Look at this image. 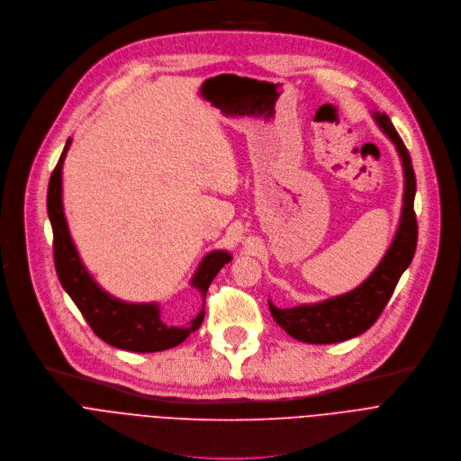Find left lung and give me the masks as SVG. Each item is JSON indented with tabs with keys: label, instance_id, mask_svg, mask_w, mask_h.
<instances>
[{
	"label": "left lung",
	"instance_id": "left-lung-1",
	"mask_svg": "<svg viewBox=\"0 0 461 461\" xmlns=\"http://www.w3.org/2000/svg\"><path fill=\"white\" fill-rule=\"evenodd\" d=\"M375 120L387 138L396 145L403 165V207L398 230L394 240L382 258L380 265L359 287L341 296H334L311 305H298L293 309H280L268 302L270 314L289 336L305 343H338L363 334L371 329L375 321L384 312L387 302L391 300L398 280L405 268L411 265L416 241H418V223L414 214V194H416V176L411 161V154L391 123L389 116L384 113H375Z\"/></svg>",
	"mask_w": 461,
	"mask_h": 461
}]
</instances>
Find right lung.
I'll use <instances>...</instances> for the list:
<instances>
[{
    "label": "right lung",
    "mask_w": 461,
    "mask_h": 461,
    "mask_svg": "<svg viewBox=\"0 0 461 461\" xmlns=\"http://www.w3.org/2000/svg\"><path fill=\"white\" fill-rule=\"evenodd\" d=\"M70 141L72 140L68 138L58 165L52 170L47 193V212L54 234V265L63 289L72 298L95 334L116 348L132 352H158L179 345L189 338L191 332L200 329L205 318V309H202L200 314L185 327H170L163 323L158 303H127L111 296L92 280V276L79 259L68 232L61 202V168ZM230 259L232 256L225 250H212L202 259L191 284L202 293L203 298L207 296L209 285L216 278V274Z\"/></svg>",
    "instance_id": "right-lung-1"
}]
</instances>
